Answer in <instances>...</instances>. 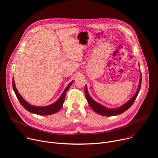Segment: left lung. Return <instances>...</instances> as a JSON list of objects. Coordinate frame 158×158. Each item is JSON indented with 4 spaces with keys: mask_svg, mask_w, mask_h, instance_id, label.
Returning <instances> with one entry per match:
<instances>
[{
    "mask_svg": "<svg viewBox=\"0 0 158 158\" xmlns=\"http://www.w3.org/2000/svg\"><path fill=\"white\" fill-rule=\"evenodd\" d=\"M141 82H142V76L140 77V83H139V89L136 91V93H135V95L128 102L126 103L124 105L118 109H109L106 107H103L102 105L98 103L97 102H96L95 101H94L89 95L88 92V89H87V87L86 86H85V96L86 98L87 101L88 102V103L89 105V106L91 107V109L95 112L97 114L102 115H104V116H113V115H119L121 114L122 113H123L124 112H125L126 110H127L131 106L133 105V103H134L135 99L138 96V94L140 90V88H141Z\"/></svg>",
    "mask_w": 158,
    "mask_h": 158,
    "instance_id": "obj_1",
    "label": "left lung"
}]
</instances>
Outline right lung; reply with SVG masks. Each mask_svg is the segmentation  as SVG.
I'll use <instances>...</instances> for the list:
<instances>
[{
	"label": "right lung",
	"instance_id": "right-lung-1",
	"mask_svg": "<svg viewBox=\"0 0 158 158\" xmlns=\"http://www.w3.org/2000/svg\"><path fill=\"white\" fill-rule=\"evenodd\" d=\"M73 81H72L69 84V85L65 89L64 92H63L61 97L59 98V99L55 103H52L51 105H49V106H46V107L34 106H31V105L29 104L27 102H26L22 97V96L20 95L18 91V90L16 89V88L15 87V85L14 79H13V90H14V91L16 94L17 98L18 99L20 103L22 104V106L26 110H27L28 112H30L31 113L36 114L37 115H50V114L56 113L57 112H58L60 110V109L63 106V104H64V100H65L66 92L68 90V89L70 88V86H71Z\"/></svg>",
	"mask_w": 158,
	"mask_h": 158
}]
</instances>
